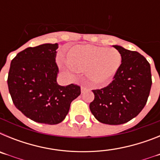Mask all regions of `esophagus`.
Here are the masks:
<instances>
[{
  "mask_svg": "<svg viewBox=\"0 0 160 160\" xmlns=\"http://www.w3.org/2000/svg\"><path fill=\"white\" fill-rule=\"evenodd\" d=\"M87 90V87H81V92L82 93H84L86 90Z\"/></svg>",
  "mask_w": 160,
  "mask_h": 160,
  "instance_id": "esophagus-1",
  "label": "esophagus"
}]
</instances>
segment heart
Instances as JSON below:
<instances>
[{"label": "heart", "instance_id": "b5f03b06", "mask_svg": "<svg viewBox=\"0 0 160 160\" xmlns=\"http://www.w3.org/2000/svg\"><path fill=\"white\" fill-rule=\"evenodd\" d=\"M122 56L116 49L94 46H77L67 55V61L60 63L62 70L73 75L77 70H87V76L95 85L109 82L117 73Z\"/></svg>", "mask_w": 160, "mask_h": 160}]
</instances>
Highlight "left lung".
Listing matches in <instances>:
<instances>
[{"instance_id": "left-lung-1", "label": "left lung", "mask_w": 160, "mask_h": 160, "mask_svg": "<svg viewBox=\"0 0 160 160\" xmlns=\"http://www.w3.org/2000/svg\"><path fill=\"white\" fill-rule=\"evenodd\" d=\"M122 56V62L111 84L93 90L94 100L90 110L102 123L120 125L141 112L146 105L152 87L151 66L136 51L113 46Z\"/></svg>"}]
</instances>
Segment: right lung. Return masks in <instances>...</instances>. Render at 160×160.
<instances>
[{
	"instance_id": "right-lung-1",
	"label": "right lung",
	"mask_w": 160,
	"mask_h": 160,
	"mask_svg": "<svg viewBox=\"0 0 160 160\" xmlns=\"http://www.w3.org/2000/svg\"><path fill=\"white\" fill-rule=\"evenodd\" d=\"M58 48L57 43L26 48L12 59L8 72L7 82L13 104L24 115L40 123L62 122L70 103L81 94L77 85L58 84Z\"/></svg>"
}]
</instances>
